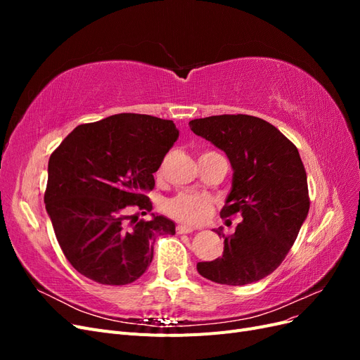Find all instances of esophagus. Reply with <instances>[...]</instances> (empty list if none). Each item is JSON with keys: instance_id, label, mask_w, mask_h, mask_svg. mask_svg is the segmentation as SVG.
Instances as JSON below:
<instances>
[{"instance_id": "1", "label": "esophagus", "mask_w": 360, "mask_h": 360, "mask_svg": "<svg viewBox=\"0 0 360 360\" xmlns=\"http://www.w3.org/2000/svg\"><path fill=\"white\" fill-rule=\"evenodd\" d=\"M176 231H177V234H189V233L193 231V228L186 226V225H177Z\"/></svg>"}]
</instances>
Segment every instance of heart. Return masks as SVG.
<instances>
[{"instance_id": "b5f03b06", "label": "heart", "mask_w": 360, "mask_h": 360, "mask_svg": "<svg viewBox=\"0 0 360 360\" xmlns=\"http://www.w3.org/2000/svg\"><path fill=\"white\" fill-rule=\"evenodd\" d=\"M163 210L174 219L189 225L202 224L212 213V200L207 195L181 192L163 204Z\"/></svg>"}]
</instances>
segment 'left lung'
<instances>
[{"label": "left lung", "mask_w": 360, "mask_h": 360, "mask_svg": "<svg viewBox=\"0 0 360 360\" xmlns=\"http://www.w3.org/2000/svg\"><path fill=\"white\" fill-rule=\"evenodd\" d=\"M193 134L225 151L233 188L222 217L238 214L231 236L222 230L221 258L197 264L198 274L224 285L266 278L287 257L309 212L307 171L297 147L266 120L224 114L189 122Z\"/></svg>", "instance_id": "obj_1"}]
</instances>
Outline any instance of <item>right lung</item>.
Listing matches in <instances>:
<instances>
[{
    "label": "right lung",
    "instance_id": "obj_1",
    "mask_svg": "<svg viewBox=\"0 0 360 360\" xmlns=\"http://www.w3.org/2000/svg\"><path fill=\"white\" fill-rule=\"evenodd\" d=\"M179 138L171 120L117 114L79 124L48 163L46 212L64 257L75 270L103 285H126L153 259L156 237L176 224L151 213L147 191Z\"/></svg>",
    "mask_w": 360,
    "mask_h": 360
}]
</instances>
